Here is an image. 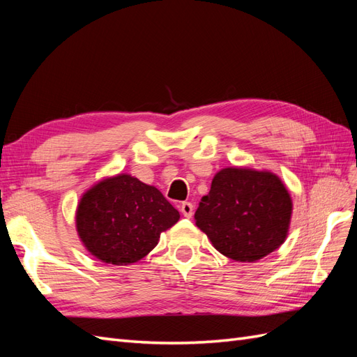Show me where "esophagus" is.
<instances>
[{"instance_id":"1","label":"esophagus","mask_w":357,"mask_h":357,"mask_svg":"<svg viewBox=\"0 0 357 357\" xmlns=\"http://www.w3.org/2000/svg\"><path fill=\"white\" fill-rule=\"evenodd\" d=\"M180 211H181V214H183V215H185V218L190 219V218H192V214H193V204H192V202H188V201L181 202V205H180Z\"/></svg>"}]
</instances>
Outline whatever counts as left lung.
Wrapping results in <instances>:
<instances>
[{
  "mask_svg": "<svg viewBox=\"0 0 357 357\" xmlns=\"http://www.w3.org/2000/svg\"><path fill=\"white\" fill-rule=\"evenodd\" d=\"M291 199L269 171L223 168L195 213L198 228L215 250L240 262H255L286 240Z\"/></svg>",
  "mask_w": 357,
  "mask_h": 357,
  "instance_id": "8db88e82",
  "label": "left lung"
}]
</instances>
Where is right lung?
<instances>
[{
    "instance_id": "obj_1",
    "label": "right lung",
    "mask_w": 357,
    "mask_h": 357,
    "mask_svg": "<svg viewBox=\"0 0 357 357\" xmlns=\"http://www.w3.org/2000/svg\"><path fill=\"white\" fill-rule=\"evenodd\" d=\"M178 219V211L155 186L119 174L84 193L75 225L91 255L105 264L129 265L152 252L160 232Z\"/></svg>"
}]
</instances>
